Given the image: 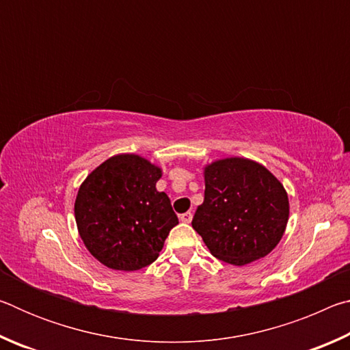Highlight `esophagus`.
<instances>
[{
    "mask_svg": "<svg viewBox=\"0 0 350 350\" xmlns=\"http://www.w3.org/2000/svg\"><path fill=\"white\" fill-rule=\"evenodd\" d=\"M179 219H180V222H183V224H189V222H191V219H193V215L189 211L183 213V215L179 216Z\"/></svg>",
    "mask_w": 350,
    "mask_h": 350,
    "instance_id": "esophagus-1",
    "label": "esophagus"
}]
</instances>
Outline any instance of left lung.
<instances>
[{
    "instance_id": "left-lung-1",
    "label": "left lung",
    "mask_w": 350,
    "mask_h": 350,
    "mask_svg": "<svg viewBox=\"0 0 350 350\" xmlns=\"http://www.w3.org/2000/svg\"><path fill=\"white\" fill-rule=\"evenodd\" d=\"M204 202L193 217L213 256L247 265L280 244L290 205L286 188L252 159L225 157L206 163Z\"/></svg>"
}]
</instances>
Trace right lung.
<instances>
[{
  "instance_id": "obj_1",
  "label": "right lung",
  "mask_w": 350,
  "mask_h": 350,
  "mask_svg": "<svg viewBox=\"0 0 350 350\" xmlns=\"http://www.w3.org/2000/svg\"><path fill=\"white\" fill-rule=\"evenodd\" d=\"M162 168L139 154H116L92 170L77 193V230L94 258L112 270L134 271L157 259L179 219L157 191Z\"/></svg>"
}]
</instances>
